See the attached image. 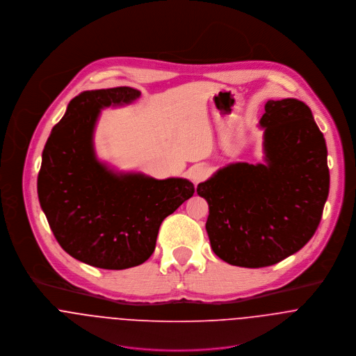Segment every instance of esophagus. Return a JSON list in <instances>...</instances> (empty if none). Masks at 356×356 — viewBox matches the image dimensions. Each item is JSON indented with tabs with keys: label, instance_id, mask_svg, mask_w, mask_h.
<instances>
[{
	"label": "esophagus",
	"instance_id": "34e87169",
	"mask_svg": "<svg viewBox=\"0 0 356 356\" xmlns=\"http://www.w3.org/2000/svg\"><path fill=\"white\" fill-rule=\"evenodd\" d=\"M209 175H210V169H209L206 165H203V163H197L195 166H193V168L188 169V176H190V179H191L195 184L203 181L204 179H207Z\"/></svg>",
	"mask_w": 356,
	"mask_h": 356
}]
</instances>
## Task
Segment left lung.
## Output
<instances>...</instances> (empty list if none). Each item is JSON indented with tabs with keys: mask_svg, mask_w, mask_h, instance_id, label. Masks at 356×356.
I'll use <instances>...</instances> for the list:
<instances>
[{
	"mask_svg": "<svg viewBox=\"0 0 356 356\" xmlns=\"http://www.w3.org/2000/svg\"><path fill=\"white\" fill-rule=\"evenodd\" d=\"M259 127L264 163H229L197 188L209 203L214 254L252 269L278 264L313 237L330 180L325 138L305 102L268 101Z\"/></svg>",
	"mask_w": 356,
	"mask_h": 356,
	"instance_id": "1",
	"label": "left lung"
}]
</instances>
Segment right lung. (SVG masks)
Returning a JSON list of instances; mask_svg holds the SVG:
<instances>
[{
    "label": "right lung",
    "instance_id": "add662e5",
    "mask_svg": "<svg viewBox=\"0 0 356 356\" xmlns=\"http://www.w3.org/2000/svg\"><path fill=\"white\" fill-rule=\"evenodd\" d=\"M139 97L131 87L80 92L42 153L40 207L63 250L90 266L121 270L147 261L162 221L195 193L187 179L115 172L97 159L94 129L101 109Z\"/></svg>",
    "mask_w": 356,
    "mask_h": 356
}]
</instances>
